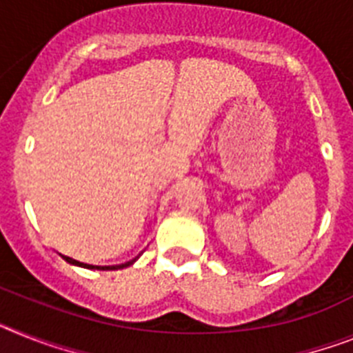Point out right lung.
Here are the masks:
<instances>
[{
	"label": "right lung",
	"mask_w": 353,
	"mask_h": 353,
	"mask_svg": "<svg viewBox=\"0 0 353 353\" xmlns=\"http://www.w3.org/2000/svg\"><path fill=\"white\" fill-rule=\"evenodd\" d=\"M64 260L70 263H75V265H81V268H88V269H118V268H125V265L132 263V262H127V263H123V265H117V268H114V265H112V268H102V265H90V263L79 262V260H73V259H70V256H64Z\"/></svg>",
	"instance_id": "1"
}]
</instances>
